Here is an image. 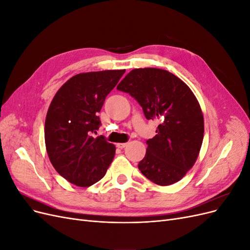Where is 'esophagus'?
Instances as JSON below:
<instances>
[{
    "label": "esophagus",
    "mask_w": 250,
    "mask_h": 250,
    "mask_svg": "<svg viewBox=\"0 0 250 250\" xmlns=\"http://www.w3.org/2000/svg\"><path fill=\"white\" fill-rule=\"evenodd\" d=\"M126 146H127V143H118V144H117V147L120 148V149H123V148H125Z\"/></svg>",
    "instance_id": "esophagus-1"
}]
</instances>
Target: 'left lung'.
<instances>
[{"mask_svg":"<svg viewBox=\"0 0 250 250\" xmlns=\"http://www.w3.org/2000/svg\"><path fill=\"white\" fill-rule=\"evenodd\" d=\"M117 88L139 102L147 120L160 122L155 137L146 141L140 171L158 186L177 183L193 167L202 145L203 115L195 95L175 75L155 67L132 70Z\"/></svg>","mask_w":250,"mask_h":250,"instance_id":"left-lung-1","label":"left lung"}]
</instances>
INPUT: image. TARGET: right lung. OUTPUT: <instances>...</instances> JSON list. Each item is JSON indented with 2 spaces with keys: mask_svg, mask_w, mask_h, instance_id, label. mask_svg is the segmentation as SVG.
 <instances>
[{
  "mask_svg": "<svg viewBox=\"0 0 250 250\" xmlns=\"http://www.w3.org/2000/svg\"><path fill=\"white\" fill-rule=\"evenodd\" d=\"M125 70L75 75L53 98L44 122V142L53 167L67 181L89 187L106 173L116 147L103 135L95 138L105 98Z\"/></svg>",
  "mask_w": 250,
  "mask_h": 250,
  "instance_id": "obj_1",
  "label": "right lung"
}]
</instances>
